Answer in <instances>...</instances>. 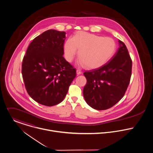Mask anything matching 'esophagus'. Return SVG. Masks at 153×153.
I'll return each mask as SVG.
<instances>
[{
  "label": "esophagus",
  "instance_id": "obj_1",
  "mask_svg": "<svg viewBox=\"0 0 153 153\" xmlns=\"http://www.w3.org/2000/svg\"><path fill=\"white\" fill-rule=\"evenodd\" d=\"M76 74H77V75H80V74H82V71H81L80 69H78L76 70Z\"/></svg>",
  "mask_w": 153,
  "mask_h": 153
}]
</instances>
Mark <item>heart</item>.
<instances>
[{
	"label": "heart",
	"instance_id": "heart-1",
	"mask_svg": "<svg viewBox=\"0 0 153 153\" xmlns=\"http://www.w3.org/2000/svg\"><path fill=\"white\" fill-rule=\"evenodd\" d=\"M116 45L111 38H104L85 32H79L64 45L66 59L72 62L78 51V63L89 68H98L104 65L114 55Z\"/></svg>",
	"mask_w": 153,
	"mask_h": 153
}]
</instances>
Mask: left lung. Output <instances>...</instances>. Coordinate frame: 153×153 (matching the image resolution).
Instances as JSON below:
<instances>
[{"mask_svg": "<svg viewBox=\"0 0 153 153\" xmlns=\"http://www.w3.org/2000/svg\"><path fill=\"white\" fill-rule=\"evenodd\" d=\"M119 48L109 62L84 73L87 84L83 89L88 105L97 110L108 109L124 96L131 76L132 61L128 49L118 40Z\"/></svg>", "mask_w": 153, "mask_h": 153, "instance_id": "obj_1", "label": "left lung"}]
</instances>
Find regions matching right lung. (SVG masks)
Segmentation results:
<instances>
[{"mask_svg": "<svg viewBox=\"0 0 153 153\" xmlns=\"http://www.w3.org/2000/svg\"><path fill=\"white\" fill-rule=\"evenodd\" d=\"M65 32L48 30L36 37L23 57L22 74L28 94L40 104L61 102L76 76V69L64 58Z\"/></svg>", "mask_w": 153, "mask_h": 153, "instance_id": "1", "label": "right lung"}]
</instances>
